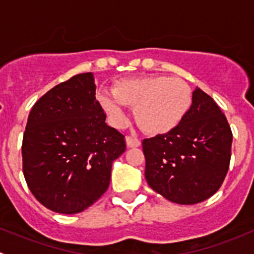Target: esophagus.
Returning a JSON list of instances; mask_svg holds the SVG:
<instances>
[{"label":"esophagus","instance_id":"obj_1","mask_svg":"<svg viewBox=\"0 0 254 254\" xmlns=\"http://www.w3.org/2000/svg\"><path fill=\"white\" fill-rule=\"evenodd\" d=\"M127 145L129 146V147H139V146L141 145V141H140L139 139H136V137L127 136Z\"/></svg>","mask_w":254,"mask_h":254}]
</instances>
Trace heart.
Returning a JSON list of instances; mask_svg holds the SVG:
<instances>
[{"label":"heart","instance_id":"obj_1","mask_svg":"<svg viewBox=\"0 0 254 254\" xmlns=\"http://www.w3.org/2000/svg\"><path fill=\"white\" fill-rule=\"evenodd\" d=\"M98 101L115 127L127 124L125 106L135 109V119L143 131L162 135L183 122L190 109L193 92L182 78L148 76L120 82L114 96L102 92Z\"/></svg>","mask_w":254,"mask_h":254}]
</instances>
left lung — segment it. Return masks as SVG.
I'll use <instances>...</instances> for the list:
<instances>
[{
    "instance_id": "left-lung-1",
    "label": "left lung",
    "mask_w": 254,
    "mask_h": 254,
    "mask_svg": "<svg viewBox=\"0 0 254 254\" xmlns=\"http://www.w3.org/2000/svg\"><path fill=\"white\" fill-rule=\"evenodd\" d=\"M232 131L214 99L196 87L183 122L167 134L142 140L148 186L177 204L214 195L227 175Z\"/></svg>"
}]
</instances>
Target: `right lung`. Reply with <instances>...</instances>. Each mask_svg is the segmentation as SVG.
Masks as SVG:
<instances>
[{
    "label": "right lung",
    "instance_id": "add662e5",
    "mask_svg": "<svg viewBox=\"0 0 254 254\" xmlns=\"http://www.w3.org/2000/svg\"><path fill=\"white\" fill-rule=\"evenodd\" d=\"M125 136L106 124L91 72L51 88L33 106L22 142L23 175L40 204L77 214L108 189Z\"/></svg>",
    "mask_w": 254,
    "mask_h": 254
}]
</instances>
